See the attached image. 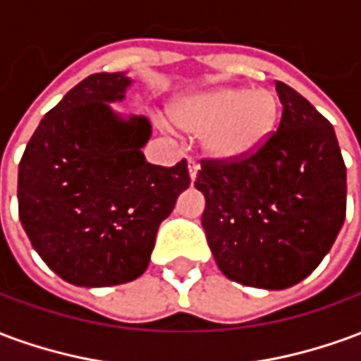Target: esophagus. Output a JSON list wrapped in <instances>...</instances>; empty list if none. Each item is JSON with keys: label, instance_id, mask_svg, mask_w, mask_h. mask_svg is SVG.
<instances>
[{"label": "esophagus", "instance_id": "1", "mask_svg": "<svg viewBox=\"0 0 361 361\" xmlns=\"http://www.w3.org/2000/svg\"><path fill=\"white\" fill-rule=\"evenodd\" d=\"M188 168H189V178H191V181H195L197 173H199V164H197L193 158H189Z\"/></svg>", "mask_w": 361, "mask_h": 361}]
</instances>
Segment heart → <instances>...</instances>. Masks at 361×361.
Here are the masks:
<instances>
[{
    "label": "heart",
    "instance_id": "obj_1",
    "mask_svg": "<svg viewBox=\"0 0 361 361\" xmlns=\"http://www.w3.org/2000/svg\"><path fill=\"white\" fill-rule=\"evenodd\" d=\"M172 119L183 133L201 137L207 157L240 162L271 141L279 123V100L269 89H214L181 98Z\"/></svg>",
    "mask_w": 361,
    "mask_h": 361
}]
</instances>
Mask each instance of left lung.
<instances>
[{
	"label": "left lung",
	"instance_id": "left-lung-1",
	"mask_svg": "<svg viewBox=\"0 0 361 361\" xmlns=\"http://www.w3.org/2000/svg\"><path fill=\"white\" fill-rule=\"evenodd\" d=\"M282 118L240 162L201 160L195 188L216 265L243 286L284 290L317 269L346 216V166L333 126L276 81Z\"/></svg>",
	"mask_w": 361,
	"mask_h": 361
}]
</instances>
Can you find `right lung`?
<instances>
[{"label":"right lung","mask_w":361,"mask_h":361,"mask_svg":"<svg viewBox=\"0 0 361 361\" xmlns=\"http://www.w3.org/2000/svg\"><path fill=\"white\" fill-rule=\"evenodd\" d=\"M129 87L126 73L87 77L44 116L20 158V224L44 263L75 286L139 279L160 222L191 183L185 160L147 162L149 119L111 110Z\"/></svg>","instance_id":"obj_1"}]
</instances>
